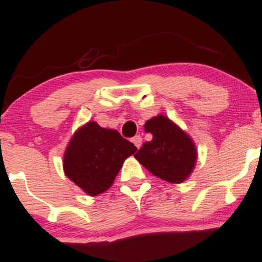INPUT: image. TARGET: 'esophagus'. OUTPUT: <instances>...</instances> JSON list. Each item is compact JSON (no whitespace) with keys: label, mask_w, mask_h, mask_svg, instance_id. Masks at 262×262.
Listing matches in <instances>:
<instances>
[{"label":"esophagus","mask_w":262,"mask_h":262,"mask_svg":"<svg viewBox=\"0 0 262 262\" xmlns=\"http://www.w3.org/2000/svg\"><path fill=\"white\" fill-rule=\"evenodd\" d=\"M132 141H133V143H134V145L137 146L138 149H139L140 146H141V141H143V139H141V137H140V135H135V137L133 138V139H132Z\"/></svg>","instance_id":"34e87169"}]
</instances>
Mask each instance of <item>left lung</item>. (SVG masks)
<instances>
[{
	"label": "left lung",
	"mask_w": 262,
	"mask_h": 262,
	"mask_svg": "<svg viewBox=\"0 0 262 262\" xmlns=\"http://www.w3.org/2000/svg\"><path fill=\"white\" fill-rule=\"evenodd\" d=\"M144 128L152 138L134 155L137 160L164 181H185L197 159L196 146L191 138L165 116L154 117Z\"/></svg>",
	"instance_id": "8db88e82"
}]
</instances>
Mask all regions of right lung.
<instances>
[{
	"instance_id": "right-lung-1",
	"label": "right lung",
	"mask_w": 262,
	"mask_h": 262,
	"mask_svg": "<svg viewBox=\"0 0 262 262\" xmlns=\"http://www.w3.org/2000/svg\"><path fill=\"white\" fill-rule=\"evenodd\" d=\"M137 148L114 129L89 122L75 133L64 156L65 175L90 196L112 186L128 156Z\"/></svg>"
}]
</instances>
